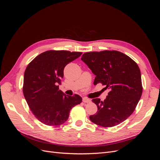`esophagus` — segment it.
Here are the masks:
<instances>
[{"instance_id": "obj_1", "label": "esophagus", "mask_w": 160, "mask_h": 160, "mask_svg": "<svg viewBox=\"0 0 160 160\" xmlns=\"http://www.w3.org/2000/svg\"><path fill=\"white\" fill-rule=\"evenodd\" d=\"M83 102L86 103H88L91 102V100L89 99H88V98H83Z\"/></svg>"}]
</instances>
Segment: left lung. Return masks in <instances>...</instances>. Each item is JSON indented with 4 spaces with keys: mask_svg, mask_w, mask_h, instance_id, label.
I'll list each match as a JSON object with an SVG mask.
<instances>
[{
    "mask_svg": "<svg viewBox=\"0 0 160 160\" xmlns=\"http://www.w3.org/2000/svg\"><path fill=\"white\" fill-rule=\"evenodd\" d=\"M81 60L96 75L93 84L109 89L107 99H92L98 112L89 116L92 122L105 128L122 123L133 113L143 91L141 72L138 64L118 51L85 52Z\"/></svg>",
    "mask_w": 160,
    "mask_h": 160,
    "instance_id": "left-lung-1",
    "label": "left lung"
}]
</instances>
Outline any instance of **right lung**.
Wrapping results in <instances>:
<instances>
[{"label": "right lung", "instance_id": "1", "mask_svg": "<svg viewBox=\"0 0 160 160\" xmlns=\"http://www.w3.org/2000/svg\"><path fill=\"white\" fill-rule=\"evenodd\" d=\"M81 52L50 50L37 56L27 67L22 91L32 114L43 124L57 126L68 119L71 109L81 103L78 95L59 90L65 67Z\"/></svg>", "mask_w": 160, "mask_h": 160}]
</instances>
